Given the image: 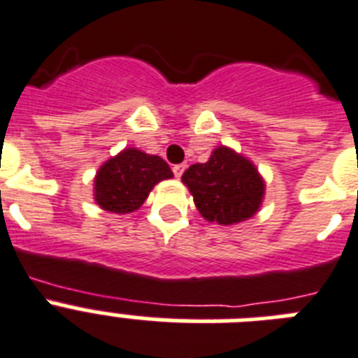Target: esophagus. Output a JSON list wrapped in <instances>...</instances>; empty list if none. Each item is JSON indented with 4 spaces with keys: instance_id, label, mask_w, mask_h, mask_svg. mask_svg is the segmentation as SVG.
<instances>
[{
    "instance_id": "obj_1",
    "label": "esophagus",
    "mask_w": 358,
    "mask_h": 358,
    "mask_svg": "<svg viewBox=\"0 0 358 358\" xmlns=\"http://www.w3.org/2000/svg\"><path fill=\"white\" fill-rule=\"evenodd\" d=\"M184 171H185V164H178V165H174V167H173V173H174V176H176V178H180V176L184 174Z\"/></svg>"
}]
</instances>
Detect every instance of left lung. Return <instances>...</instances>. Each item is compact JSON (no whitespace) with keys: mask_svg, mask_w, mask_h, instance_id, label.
Masks as SVG:
<instances>
[{"mask_svg":"<svg viewBox=\"0 0 358 358\" xmlns=\"http://www.w3.org/2000/svg\"><path fill=\"white\" fill-rule=\"evenodd\" d=\"M182 182L209 222L234 226L252 219L264 199V180L243 154L219 145L206 164L191 165Z\"/></svg>","mask_w":358,"mask_h":358,"instance_id":"left-lung-1","label":"left lung"}]
</instances>
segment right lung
Listing matches in <instances>:
<instances>
[{
    "label": "right lung",
    "instance_id": "1",
    "mask_svg": "<svg viewBox=\"0 0 358 358\" xmlns=\"http://www.w3.org/2000/svg\"><path fill=\"white\" fill-rule=\"evenodd\" d=\"M173 178L165 159L129 147L106 159L94 178V199L110 213H132L143 206L154 185Z\"/></svg>",
    "mask_w": 358,
    "mask_h": 358
}]
</instances>
